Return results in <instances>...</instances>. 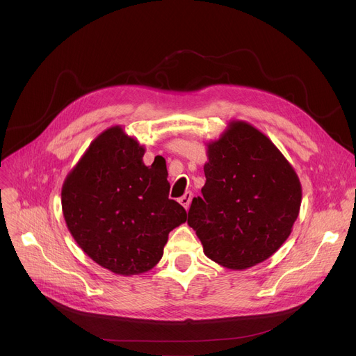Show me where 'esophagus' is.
I'll list each match as a JSON object with an SVG mask.
<instances>
[{
    "label": "esophagus",
    "instance_id": "34e87169",
    "mask_svg": "<svg viewBox=\"0 0 356 356\" xmlns=\"http://www.w3.org/2000/svg\"><path fill=\"white\" fill-rule=\"evenodd\" d=\"M192 197H193V193H192V192H186V193L179 199V202L181 203V207H183L186 211H188V209H189V207H191Z\"/></svg>",
    "mask_w": 356,
    "mask_h": 356
}]
</instances>
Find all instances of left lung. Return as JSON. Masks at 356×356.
<instances>
[{"label":"left lung","instance_id":"obj_1","mask_svg":"<svg viewBox=\"0 0 356 356\" xmlns=\"http://www.w3.org/2000/svg\"><path fill=\"white\" fill-rule=\"evenodd\" d=\"M207 183L188 213L203 252L215 263L245 270L270 258L290 236L302 184L273 141L244 121L229 122L208 144Z\"/></svg>","mask_w":356,"mask_h":356}]
</instances>
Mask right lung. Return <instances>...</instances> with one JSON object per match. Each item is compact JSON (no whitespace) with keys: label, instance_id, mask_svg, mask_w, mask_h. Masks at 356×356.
<instances>
[{"label":"right lung","instance_id":"add662e5","mask_svg":"<svg viewBox=\"0 0 356 356\" xmlns=\"http://www.w3.org/2000/svg\"><path fill=\"white\" fill-rule=\"evenodd\" d=\"M143 156L137 140L111 127L90 143L62 188L74 241L97 264L121 275L152 270L168 234L188 218L168 199L165 165L148 167Z\"/></svg>","mask_w":356,"mask_h":356}]
</instances>
